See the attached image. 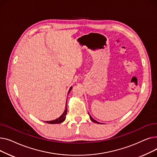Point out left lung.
Wrapping results in <instances>:
<instances>
[{
    "label": "left lung",
    "instance_id": "8db88e82",
    "mask_svg": "<svg viewBox=\"0 0 157 157\" xmlns=\"http://www.w3.org/2000/svg\"><path fill=\"white\" fill-rule=\"evenodd\" d=\"M88 114H89V116H90V119L91 120H92L93 122H94V123H99V124H101V123H100L99 122H98L97 121L95 120H94V118H93L91 117V115L90 114V113H88Z\"/></svg>",
    "mask_w": 157,
    "mask_h": 157
}]
</instances>
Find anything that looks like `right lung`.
<instances>
[{
	"label": "right lung",
	"instance_id": "1",
	"mask_svg": "<svg viewBox=\"0 0 157 157\" xmlns=\"http://www.w3.org/2000/svg\"><path fill=\"white\" fill-rule=\"evenodd\" d=\"M72 86H71L69 90V92H68V94H69L71 90H72ZM67 101H66V104H65V110L63 111V113H62V114L61 115V116L60 117L58 118L56 120H52V121H45L46 123H49V124H59V123H60L63 121H65V118H66V114H67Z\"/></svg>",
	"mask_w": 157,
	"mask_h": 157
}]
</instances>
